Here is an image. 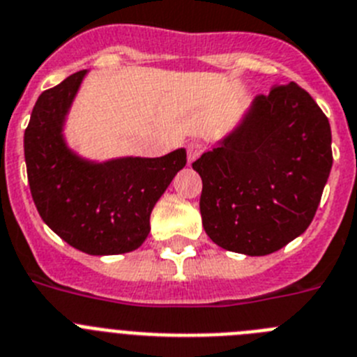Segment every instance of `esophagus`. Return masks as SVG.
Listing matches in <instances>:
<instances>
[{
    "label": "esophagus",
    "instance_id": "esophagus-1",
    "mask_svg": "<svg viewBox=\"0 0 357 357\" xmlns=\"http://www.w3.org/2000/svg\"><path fill=\"white\" fill-rule=\"evenodd\" d=\"M204 151V145L201 142H190L187 145V154H188V161H196L197 158L201 156V153Z\"/></svg>",
    "mask_w": 357,
    "mask_h": 357
}]
</instances>
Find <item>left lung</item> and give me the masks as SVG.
I'll list each match as a JSON object with an SVG mask.
<instances>
[{
    "label": "left lung",
    "instance_id": "8db88e82",
    "mask_svg": "<svg viewBox=\"0 0 357 357\" xmlns=\"http://www.w3.org/2000/svg\"><path fill=\"white\" fill-rule=\"evenodd\" d=\"M331 126L298 84L260 95L192 163L203 179V228L217 246L269 255L311 225L333 167Z\"/></svg>",
    "mask_w": 357,
    "mask_h": 357
}]
</instances>
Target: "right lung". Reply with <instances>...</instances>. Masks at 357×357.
<instances>
[{
  "label": "right lung",
  "instance_id": "1",
  "mask_svg": "<svg viewBox=\"0 0 357 357\" xmlns=\"http://www.w3.org/2000/svg\"><path fill=\"white\" fill-rule=\"evenodd\" d=\"M86 73L37 98L24 131L26 174L37 212L59 237L88 255H120L144 244L154 204L187 165V151L105 161L77 154L64 126Z\"/></svg>",
  "mask_w": 357,
  "mask_h": 357
}]
</instances>
